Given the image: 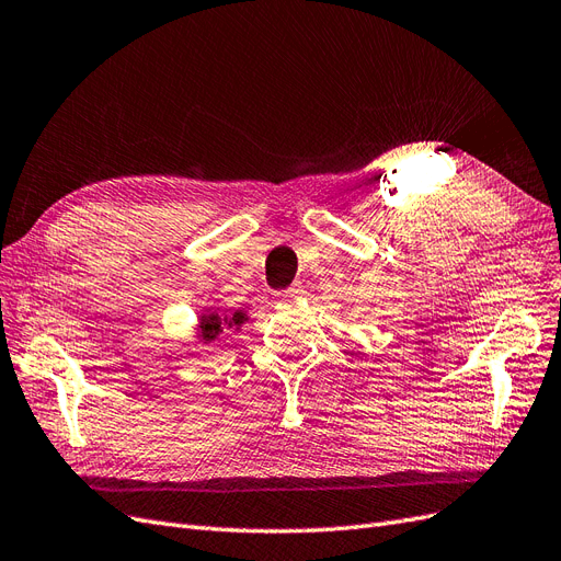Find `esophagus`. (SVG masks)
<instances>
[{
  "instance_id": "1",
  "label": "esophagus",
  "mask_w": 561,
  "mask_h": 561,
  "mask_svg": "<svg viewBox=\"0 0 561 561\" xmlns=\"http://www.w3.org/2000/svg\"><path fill=\"white\" fill-rule=\"evenodd\" d=\"M301 293H305V290H301V285L295 283V285L287 287V290L280 293V299H283V301H290V299H297Z\"/></svg>"
}]
</instances>
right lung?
I'll return each mask as SVG.
<instances>
[{"mask_svg": "<svg viewBox=\"0 0 561 561\" xmlns=\"http://www.w3.org/2000/svg\"><path fill=\"white\" fill-rule=\"evenodd\" d=\"M243 321H245L243 311H236L233 316H226V318H221L219 313H203L201 325H198V337L203 342H211L221 335L224 328H238L243 325Z\"/></svg>", "mask_w": 561, "mask_h": 561, "instance_id": "right-lung-1", "label": "right lung"}]
</instances>
